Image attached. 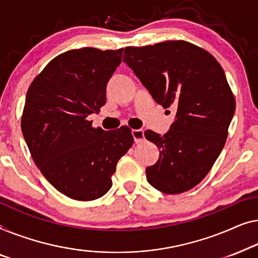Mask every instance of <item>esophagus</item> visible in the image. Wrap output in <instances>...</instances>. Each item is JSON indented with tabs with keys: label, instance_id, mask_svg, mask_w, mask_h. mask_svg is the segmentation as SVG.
Masks as SVG:
<instances>
[{
	"label": "esophagus",
	"instance_id": "obj_1",
	"mask_svg": "<svg viewBox=\"0 0 258 258\" xmlns=\"http://www.w3.org/2000/svg\"><path fill=\"white\" fill-rule=\"evenodd\" d=\"M132 136L134 138V141L136 143H143L145 140V134H144V130H133L132 131Z\"/></svg>",
	"mask_w": 258,
	"mask_h": 258
}]
</instances>
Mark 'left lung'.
Segmentation results:
<instances>
[{"label":"left lung","mask_w":258,"mask_h":258,"mask_svg":"<svg viewBox=\"0 0 258 258\" xmlns=\"http://www.w3.org/2000/svg\"><path fill=\"white\" fill-rule=\"evenodd\" d=\"M124 61L176 119L165 136L146 131L160 158L147 167V181L165 194L194 188L212 169L228 137L236 101L216 58L186 41L127 46Z\"/></svg>","instance_id":"obj_1"}]
</instances>
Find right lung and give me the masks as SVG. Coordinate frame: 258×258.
Segmentation results:
<instances>
[{"mask_svg":"<svg viewBox=\"0 0 258 258\" xmlns=\"http://www.w3.org/2000/svg\"><path fill=\"white\" fill-rule=\"evenodd\" d=\"M124 49L69 50L50 61L29 86L23 137L36 166L61 194L92 201L112 186V175L133 145L127 126L93 127L88 117L106 101V84Z\"/></svg>","mask_w":258,"mask_h":258,"instance_id":"right-lung-1","label":"right lung"}]
</instances>
